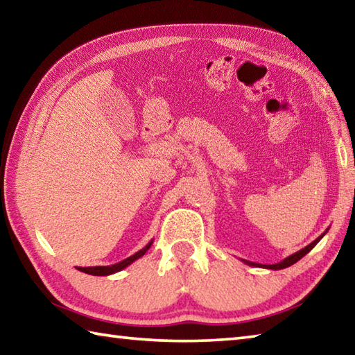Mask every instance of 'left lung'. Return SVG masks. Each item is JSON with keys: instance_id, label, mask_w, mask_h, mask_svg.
<instances>
[{"instance_id": "obj_1", "label": "left lung", "mask_w": 355, "mask_h": 355, "mask_svg": "<svg viewBox=\"0 0 355 355\" xmlns=\"http://www.w3.org/2000/svg\"><path fill=\"white\" fill-rule=\"evenodd\" d=\"M328 232V229H326V231L320 235V237H317L314 241L312 243H309V245L306 246V248H303V249H300V251H297L295 254H293V255H289V257H286V259L284 260H282V261H279V263H275V265H260V263H254V261H248V260H243L246 263V265H249V266H255V268H265V269H272V270H279V269H284V268H288V266H293L294 263H297L298 260L300 259H303L304 255H306L312 248H314L318 241H320L323 237H324V234Z\"/></svg>"}]
</instances>
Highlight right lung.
<instances>
[{"instance_id": "right-lung-1", "label": "right lung", "mask_w": 355, "mask_h": 355, "mask_svg": "<svg viewBox=\"0 0 355 355\" xmlns=\"http://www.w3.org/2000/svg\"><path fill=\"white\" fill-rule=\"evenodd\" d=\"M152 243H154V240H150L148 245H146L143 249H140V251L135 252L134 255L128 257V259H124L121 261L115 263V265H109V266H87V268H76L78 270H81V272L85 274H89V275H110V274H115V272H120V270H123L124 268H128L129 265H132L135 260L140 259V257H143L146 252H148V249L152 246Z\"/></svg>"}]
</instances>
